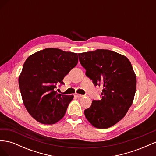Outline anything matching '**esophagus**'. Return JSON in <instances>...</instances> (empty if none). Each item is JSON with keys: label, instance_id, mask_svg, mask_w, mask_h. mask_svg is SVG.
Masks as SVG:
<instances>
[{"label": "esophagus", "instance_id": "esophagus-1", "mask_svg": "<svg viewBox=\"0 0 156 156\" xmlns=\"http://www.w3.org/2000/svg\"><path fill=\"white\" fill-rule=\"evenodd\" d=\"M75 96L78 98H80L83 97V95H81V94H75Z\"/></svg>", "mask_w": 156, "mask_h": 156}]
</instances>
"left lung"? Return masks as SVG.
<instances>
[{
  "label": "left lung",
  "mask_w": 156,
  "mask_h": 156,
  "mask_svg": "<svg viewBox=\"0 0 156 156\" xmlns=\"http://www.w3.org/2000/svg\"><path fill=\"white\" fill-rule=\"evenodd\" d=\"M87 76L95 86L102 85L101 100H93L84 115L94 127L106 129L126 115L133 101L136 75L126 56L107 49L79 53Z\"/></svg>",
  "instance_id": "1"
}]
</instances>
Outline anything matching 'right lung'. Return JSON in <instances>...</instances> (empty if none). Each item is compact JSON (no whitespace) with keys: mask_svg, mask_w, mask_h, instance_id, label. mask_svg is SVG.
<instances>
[{"mask_svg":"<svg viewBox=\"0 0 156 156\" xmlns=\"http://www.w3.org/2000/svg\"><path fill=\"white\" fill-rule=\"evenodd\" d=\"M78 63L77 53L57 48L36 52L26 60L19 77L23 104L41 124H53L64 116L73 95L55 91L56 84Z\"/></svg>","mask_w":156,"mask_h":156,"instance_id":"add662e5","label":"right lung"}]
</instances>
